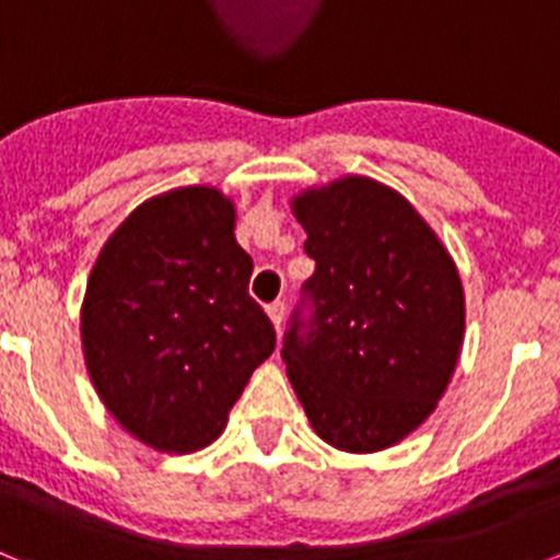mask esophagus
Here are the masks:
<instances>
[{
	"instance_id": "obj_1",
	"label": "esophagus",
	"mask_w": 560,
	"mask_h": 560,
	"mask_svg": "<svg viewBox=\"0 0 560 560\" xmlns=\"http://www.w3.org/2000/svg\"><path fill=\"white\" fill-rule=\"evenodd\" d=\"M284 302H272L270 307H267V316H270V322H272V327H276V332L281 330V324H284Z\"/></svg>"
}]
</instances>
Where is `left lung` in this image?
<instances>
[{"label": "left lung", "instance_id": "left-lung-1", "mask_svg": "<svg viewBox=\"0 0 560 560\" xmlns=\"http://www.w3.org/2000/svg\"><path fill=\"white\" fill-rule=\"evenodd\" d=\"M316 272L313 316H293L281 359L330 447L378 453L421 427L464 345V288L435 230L393 187L341 176L295 192Z\"/></svg>", "mask_w": 560, "mask_h": 560}]
</instances>
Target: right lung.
<instances>
[{
    "instance_id": "obj_1",
    "label": "right lung",
    "mask_w": 560,
    "mask_h": 560,
    "mask_svg": "<svg viewBox=\"0 0 560 560\" xmlns=\"http://www.w3.org/2000/svg\"><path fill=\"white\" fill-rule=\"evenodd\" d=\"M236 205L210 185L142 201L98 253L82 302V350L98 398L159 453L222 435L276 330L247 293L253 258Z\"/></svg>"
}]
</instances>
